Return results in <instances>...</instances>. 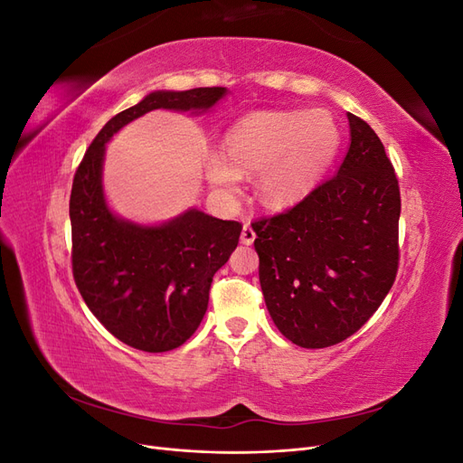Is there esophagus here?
<instances>
[{"label": "esophagus", "instance_id": "esophagus-1", "mask_svg": "<svg viewBox=\"0 0 463 463\" xmlns=\"http://www.w3.org/2000/svg\"><path fill=\"white\" fill-rule=\"evenodd\" d=\"M255 237H257V235H255L253 228H250L249 223H245L243 230H241V243H243V245H253Z\"/></svg>", "mask_w": 463, "mask_h": 463}]
</instances>
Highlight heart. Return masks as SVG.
Instances as JSON below:
<instances>
[{"mask_svg":"<svg viewBox=\"0 0 463 463\" xmlns=\"http://www.w3.org/2000/svg\"><path fill=\"white\" fill-rule=\"evenodd\" d=\"M338 123L326 109L255 111L226 135V154L210 150L204 170L222 193L240 189L243 174L261 170L262 203L279 208L298 203L328 172L340 150Z\"/></svg>","mask_w":463,"mask_h":463,"instance_id":"heart-1","label":"heart"}]
</instances>
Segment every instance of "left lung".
<instances>
[{"mask_svg": "<svg viewBox=\"0 0 463 463\" xmlns=\"http://www.w3.org/2000/svg\"><path fill=\"white\" fill-rule=\"evenodd\" d=\"M340 170L293 208L253 222L276 328L307 349L340 344L381 307L398 272L400 187L381 138L354 114Z\"/></svg>", "mask_w": 463, "mask_h": 463, "instance_id": "left-lung-1", "label": "left lung"}]
</instances>
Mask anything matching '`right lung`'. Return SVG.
Instances as JSON below:
<instances>
[{"label": "right lung", "instance_id": "obj_1", "mask_svg": "<svg viewBox=\"0 0 463 463\" xmlns=\"http://www.w3.org/2000/svg\"><path fill=\"white\" fill-rule=\"evenodd\" d=\"M226 94L223 87L146 94L104 125L73 179L69 218L75 284L108 332L141 352H170L199 328L210 284L237 247L241 223L218 220L199 208L162 223H138L116 214L102 184L106 145L152 109L201 116Z\"/></svg>", "mask_w": 463, "mask_h": 463}]
</instances>
